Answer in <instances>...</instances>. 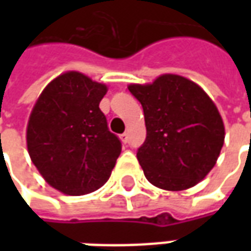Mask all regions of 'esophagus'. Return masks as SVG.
I'll return each mask as SVG.
<instances>
[{"instance_id": "34e87169", "label": "esophagus", "mask_w": 251, "mask_h": 251, "mask_svg": "<svg viewBox=\"0 0 251 251\" xmlns=\"http://www.w3.org/2000/svg\"><path fill=\"white\" fill-rule=\"evenodd\" d=\"M121 141L124 142V144H127L129 142V134L127 133H122L121 134Z\"/></svg>"}]
</instances>
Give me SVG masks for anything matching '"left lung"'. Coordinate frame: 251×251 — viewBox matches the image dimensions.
<instances>
[{
	"label": "left lung",
	"mask_w": 251,
	"mask_h": 251,
	"mask_svg": "<svg viewBox=\"0 0 251 251\" xmlns=\"http://www.w3.org/2000/svg\"><path fill=\"white\" fill-rule=\"evenodd\" d=\"M141 103L147 138L137 151L149 183L183 191L214 168L225 142V126L215 103L196 83L165 74L152 84H130Z\"/></svg>",
	"instance_id": "1"
}]
</instances>
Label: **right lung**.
I'll return each mask as SVG.
<instances>
[{
	"instance_id": "add662e5",
	"label": "right lung",
	"mask_w": 251,
	"mask_h": 251,
	"mask_svg": "<svg viewBox=\"0 0 251 251\" xmlns=\"http://www.w3.org/2000/svg\"><path fill=\"white\" fill-rule=\"evenodd\" d=\"M107 87L80 72L53 79L41 93L26 127L32 163L48 184L79 196L109 180L121 141L99 109Z\"/></svg>"
}]
</instances>
